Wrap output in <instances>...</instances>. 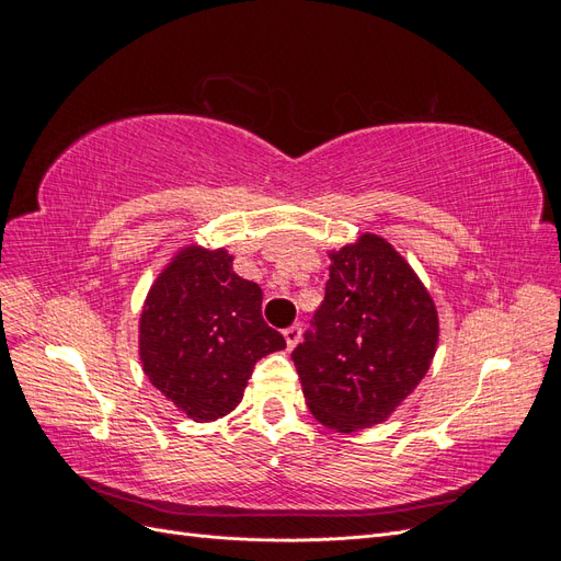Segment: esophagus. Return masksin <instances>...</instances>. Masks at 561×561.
<instances>
[{
    "label": "esophagus",
    "mask_w": 561,
    "mask_h": 561,
    "mask_svg": "<svg viewBox=\"0 0 561 561\" xmlns=\"http://www.w3.org/2000/svg\"><path fill=\"white\" fill-rule=\"evenodd\" d=\"M283 336H285V342H287V348H295L299 344V339H301V325L285 328Z\"/></svg>",
    "instance_id": "1"
}]
</instances>
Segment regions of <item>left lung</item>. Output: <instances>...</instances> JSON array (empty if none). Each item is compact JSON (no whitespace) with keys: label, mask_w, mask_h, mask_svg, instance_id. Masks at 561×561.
I'll use <instances>...</instances> for the list:
<instances>
[{"label":"left lung","mask_w":561,"mask_h":561,"mask_svg":"<svg viewBox=\"0 0 561 561\" xmlns=\"http://www.w3.org/2000/svg\"><path fill=\"white\" fill-rule=\"evenodd\" d=\"M325 299L293 351L304 398L322 426H377L426 377L437 309L402 254L377 233L330 250Z\"/></svg>","instance_id":"left-lung-1"}]
</instances>
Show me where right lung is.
Masks as SVG:
<instances>
[{"mask_svg":"<svg viewBox=\"0 0 561 561\" xmlns=\"http://www.w3.org/2000/svg\"><path fill=\"white\" fill-rule=\"evenodd\" d=\"M231 264L225 248L184 245L149 287L140 313L142 371L198 423L236 410L254 363L285 348L262 318V287Z\"/></svg>","mask_w":561,"mask_h":561,"instance_id":"1","label":"right lung"}]
</instances>
